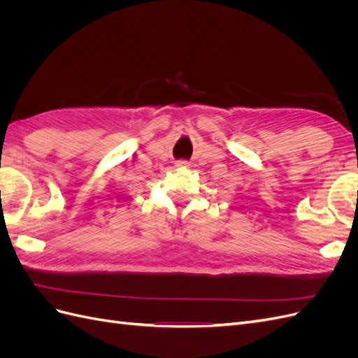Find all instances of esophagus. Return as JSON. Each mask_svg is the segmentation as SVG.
Instances as JSON below:
<instances>
[{
    "label": "esophagus",
    "mask_w": 358,
    "mask_h": 358,
    "mask_svg": "<svg viewBox=\"0 0 358 358\" xmlns=\"http://www.w3.org/2000/svg\"><path fill=\"white\" fill-rule=\"evenodd\" d=\"M175 167H178V169H188L189 167V162L188 161H178L176 164H175Z\"/></svg>",
    "instance_id": "34e87169"
}]
</instances>
